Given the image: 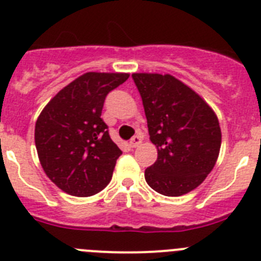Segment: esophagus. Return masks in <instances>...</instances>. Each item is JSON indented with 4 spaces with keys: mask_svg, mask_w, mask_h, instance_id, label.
<instances>
[{
    "mask_svg": "<svg viewBox=\"0 0 261 261\" xmlns=\"http://www.w3.org/2000/svg\"><path fill=\"white\" fill-rule=\"evenodd\" d=\"M141 142H142L141 137H140V136H135V137L129 141V145H130V147H137L141 145Z\"/></svg>",
    "mask_w": 261,
    "mask_h": 261,
    "instance_id": "1",
    "label": "esophagus"
}]
</instances>
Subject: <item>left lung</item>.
<instances>
[{"instance_id": "1", "label": "left lung", "mask_w": 261, "mask_h": 261, "mask_svg": "<svg viewBox=\"0 0 261 261\" xmlns=\"http://www.w3.org/2000/svg\"><path fill=\"white\" fill-rule=\"evenodd\" d=\"M150 140L158 150L145 180L161 195L181 196L213 170L221 149L216 112L191 87L170 74L133 73Z\"/></svg>"}]
</instances>
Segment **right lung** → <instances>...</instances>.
Instances as JSON below:
<instances>
[{
	"label": "right lung",
	"instance_id": "obj_1",
	"mask_svg": "<svg viewBox=\"0 0 261 261\" xmlns=\"http://www.w3.org/2000/svg\"><path fill=\"white\" fill-rule=\"evenodd\" d=\"M128 78V73H85L60 90L39 115V161L45 175L68 195L93 196L110 183L121 150L100 115L107 94Z\"/></svg>",
	"mask_w": 261,
	"mask_h": 261
}]
</instances>
